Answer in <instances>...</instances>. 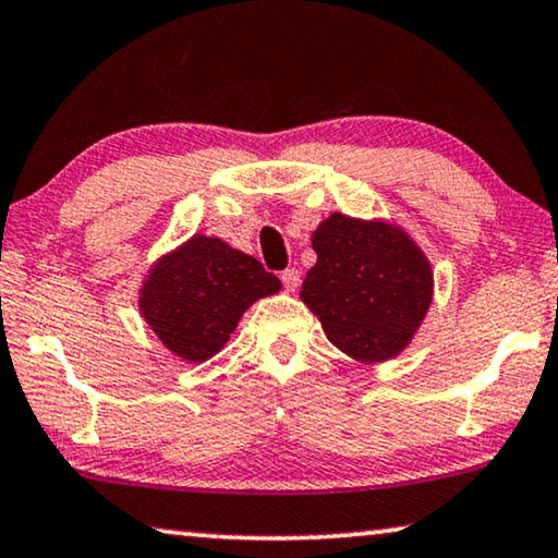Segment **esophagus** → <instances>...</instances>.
Segmentation results:
<instances>
[{
	"mask_svg": "<svg viewBox=\"0 0 558 558\" xmlns=\"http://www.w3.org/2000/svg\"><path fill=\"white\" fill-rule=\"evenodd\" d=\"M280 280H282V288H286L288 293H295V288L301 286V272H298L295 268H288L280 272Z\"/></svg>",
	"mask_w": 558,
	"mask_h": 558,
	"instance_id": "34e87169",
	"label": "esophagus"
}]
</instances>
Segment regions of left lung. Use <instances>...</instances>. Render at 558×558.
Returning <instances> with one entry per match:
<instances>
[{
	"label": "left lung",
	"mask_w": 558,
	"mask_h": 558,
	"mask_svg": "<svg viewBox=\"0 0 558 558\" xmlns=\"http://www.w3.org/2000/svg\"><path fill=\"white\" fill-rule=\"evenodd\" d=\"M318 263L301 298L328 340L363 363L393 359L411 343L434 298V272L421 247L388 222L332 213L313 232Z\"/></svg>",
	"instance_id": "left-lung-1"
}]
</instances>
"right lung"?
Here are the masks:
<instances>
[{
  "label": "right lung",
  "mask_w": 558,
  "mask_h": 558,
  "mask_svg": "<svg viewBox=\"0 0 558 558\" xmlns=\"http://www.w3.org/2000/svg\"><path fill=\"white\" fill-rule=\"evenodd\" d=\"M278 290L280 280L253 255L195 235L153 265L140 311L168 351L203 363L228 343L247 307Z\"/></svg>",
  "instance_id": "1"
}]
</instances>
